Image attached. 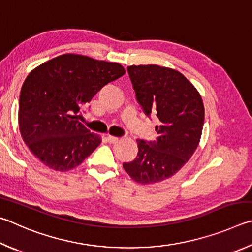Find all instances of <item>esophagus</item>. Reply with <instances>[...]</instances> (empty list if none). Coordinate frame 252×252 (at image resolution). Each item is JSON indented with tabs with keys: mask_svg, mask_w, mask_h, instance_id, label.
<instances>
[{
	"mask_svg": "<svg viewBox=\"0 0 252 252\" xmlns=\"http://www.w3.org/2000/svg\"><path fill=\"white\" fill-rule=\"evenodd\" d=\"M106 138H107L109 143H116L118 140V137H115V136H110V135H108Z\"/></svg>",
	"mask_w": 252,
	"mask_h": 252,
	"instance_id": "obj_1",
	"label": "esophagus"
}]
</instances>
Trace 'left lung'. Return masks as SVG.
I'll use <instances>...</instances> for the list:
<instances>
[{"label":"left lung","instance_id":"left-lung-1","mask_svg":"<svg viewBox=\"0 0 252 252\" xmlns=\"http://www.w3.org/2000/svg\"><path fill=\"white\" fill-rule=\"evenodd\" d=\"M145 115H156L154 142L137 139L138 154L123 167L135 182L154 184L175 175L198 147L205 119L201 96L183 74L158 65L127 67Z\"/></svg>","mask_w":252,"mask_h":252}]
</instances>
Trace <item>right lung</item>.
Listing matches in <instances>:
<instances>
[{"label": "right lung", "instance_id": "right-lung-1", "mask_svg": "<svg viewBox=\"0 0 252 252\" xmlns=\"http://www.w3.org/2000/svg\"><path fill=\"white\" fill-rule=\"evenodd\" d=\"M124 74L121 64L76 54L34 68L19 100L20 131L33 155L59 171L81 165L101 140L77 121V114L101 87Z\"/></svg>", "mask_w": 252, "mask_h": 252}]
</instances>
